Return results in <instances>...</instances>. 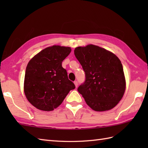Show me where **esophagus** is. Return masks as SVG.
I'll list each match as a JSON object with an SVG mask.
<instances>
[{"mask_svg": "<svg viewBox=\"0 0 148 148\" xmlns=\"http://www.w3.org/2000/svg\"><path fill=\"white\" fill-rule=\"evenodd\" d=\"M74 84H75V86H76V87H77V86H78V82L77 81H74Z\"/></svg>", "mask_w": 148, "mask_h": 148, "instance_id": "1", "label": "esophagus"}]
</instances>
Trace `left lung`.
<instances>
[{
  "label": "left lung",
  "mask_w": 148,
  "mask_h": 148,
  "mask_svg": "<svg viewBox=\"0 0 148 148\" xmlns=\"http://www.w3.org/2000/svg\"><path fill=\"white\" fill-rule=\"evenodd\" d=\"M74 55L85 73V80L77 91L96 111L112 109L123 96L126 83L119 59L99 46L77 47Z\"/></svg>",
  "instance_id": "left-lung-1"
}]
</instances>
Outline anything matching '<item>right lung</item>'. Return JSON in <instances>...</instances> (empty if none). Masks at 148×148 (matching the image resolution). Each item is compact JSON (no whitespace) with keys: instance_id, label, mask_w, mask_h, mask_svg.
Segmentation results:
<instances>
[{"instance_id":"right-lung-1","label":"right lung","mask_w":148,"mask_h":148,"mask_svg":"<svg viewBox=\"0 0 148 148\" xmlns=\"http://www.w3.org/2000/svg\"><path fill=\"white\" fill-rule=\"evenodd\" d=\"M71 51L69 47L53 46L42 50L29 62L25 75L24 92L27 100L36 108L53 111L76 88L62 65Z\"/></svg>"}]
</instances>
